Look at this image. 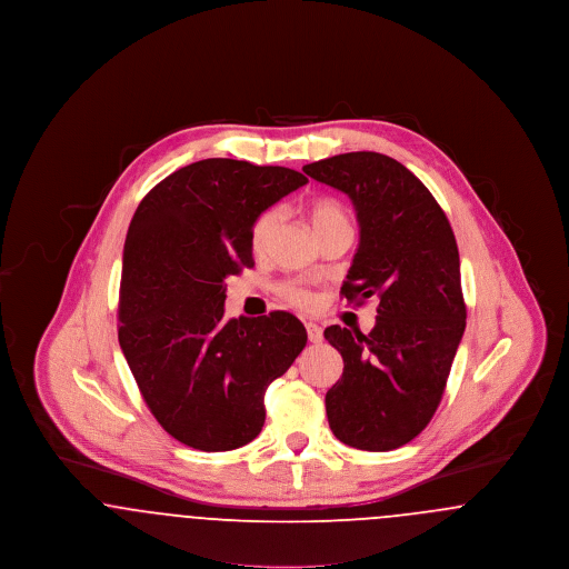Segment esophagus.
<instances>
[{
	"label": "esophagus",
	"mask_w": 569,
	"mask_h": 569,
	"mask_svg": "<svg viewBox=\"0 0 569 569\" xmlns=\"http://www.w3.org/2000/svg\"><path fill=\"white\" fill-rule=\"evenodd\" d=\"M305 328H307V337H309L311 343H320V341H322V328H320V326L313 325V322H307Z\"/></svg>",
	"instance_id": "obj_1"
}]
</instances>
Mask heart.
I'll use <instances>...</instances> for the list:
<instances>
[{"label": "heart", "instance_id": "b5f03b06", "mask_svg": "<svg viewBox=\"0 0 569 569\" xmlns=\"http://www.w3.org/2000/svg\"><path fill=\"white\" fill-rule=\"evenodd\" d=\"M307 216H309L311 228H313L316 234L320 230H325V228L337 226V223H350L346 209L339 202H335V200H316V202H311L309 209H307ZM277 221H279L277 209H267V211H262L260 216L251 221L249 244H251L253 253H262L269 247ZM281 295H283L288 302L302 307V309L313 305V297L305 288L297 286V283H283L281 286Z\"/></svg>", "mask_w": 569, "mask_h": 569}]
</instances>
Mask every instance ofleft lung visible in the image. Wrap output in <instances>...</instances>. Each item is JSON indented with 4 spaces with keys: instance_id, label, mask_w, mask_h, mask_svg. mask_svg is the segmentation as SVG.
I'll return each mask as SVG.
<instances>
[{
    "instance_id": "1",
    "label": "left lung",
    "mask_w": 569,
    "mask_h": 569,
    "mask_svg": "<svg viewBox=\"0 0 569 569\" xmlns=\"http://www.w3.org/2000/svg\"><path fill=\"white\" fill-rule=\"evenodd\" d=\"M302 170L350 196L360 243L341 295L378 297L369 335L328 326L343 376L326 392L335 437L358 450L406 446L431 422L465 332L459 247L433 193L376 151L341 153Z\"/></svg>"
}]
</instances>
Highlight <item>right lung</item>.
<instances>
[{"label": "right lung", "instance_id": "obj_1", "mask_svg": "<svg viewBox=\"0 0 569 569\" xmlns=\"http://www.w3.org/2000/svg\"><path fill=\"white\" fill-rule=\"evenodd\" d=\"M307 183L283 166L211 158L136 209L119 290V346L163 431L226 452L264 427V392L307 343L297 316L223 318L226 277L253 267L251 221Z\"/></svg>", "mask_w": 569, "mask_h": 569}]
</instances>
